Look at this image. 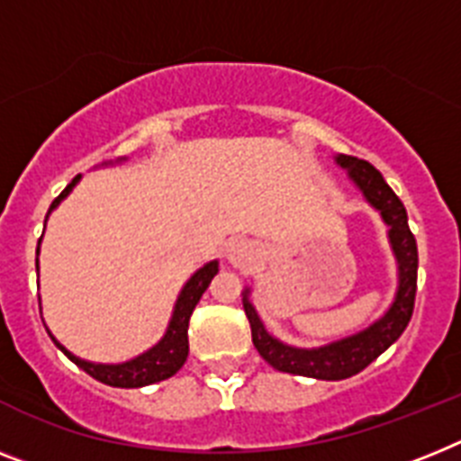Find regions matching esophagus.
<instances>
[{
  "label": "esophagus",
  "mask_w": 461,
  "mask_h": 461,
  "mask_svg": "<svg viewBox=\"0 0 461 461\" xmlns=\"http://www.w3.org/2000/svg\"><path fill=\"white\" fill-rule=\"evenodd\" d=\"M255 246L250 241H243V239H237V241L230 243V249H227V262L234 267H249L250 262L255 260Z\"/></svg>",
  "instance_id": "34e87169"
}]
</instances>
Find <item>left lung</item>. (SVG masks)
Instances as JSON below:
<instances>
[{"label":"left lung","instance_id":"1","mask_svg":"<svg viewBox=\"0 0 461 461\" xmlns=\"http://www.w3.org/2000/svg\"><path fill=\"white\" fill-rule=\"evenodd\" d=\"M335 161L354 180L356 187L361 189L370 206L380 211L382 220L389 227L386 234H389L393 258L398 262V288L392 307L366 330L338 339V342L314 347V349H300V347L284 344L267 332L265 323L250 303V288L243 290V309L249 316L255 349L260 351L262 358L272 368L281 373L314 377V380H347L351 375L368 368L377 356L384 354L403 335L415 309L417 293V241L408 227L405 206L373 164L363 158L347 157V154H338Z\"/></svg>","mask_w":461,"mask_h":461}]
</instances>
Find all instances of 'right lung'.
I'll list each match as a JSON object with an SVG mask.
<instances>
[{
  "label": "right lung",
  "instance_id": "add662e5",
  "mask_svg": "<svg viewBox=\"0 0 461 461\" xmlns=\"http://www.w3.org/2000/svg\"><path fill=\"white\" fill-rule=\"evenodd\" d=\"M79 177L77 176L68 187L63 189V194L58 196L56 201L51 203L49 212L65 199V196L72 192L77 183H79ZM49 218V215H46ZM37 255H40V249H37ZM37 269H40V260H37ZM218 274V260L208 262L199 269V272L192 274L187 284L183 285L180 290V295L176 300V307H173V316L168 321V328H166V335L154 344L152 349H147L145 354L135 356L131 361L126 363H91V361H84L79 356L69 354L65 349L63 344L58 342L53 338L49 328L46 332L51 335V339L56 342V347L68 356L69 361L77 363L84 373H88L93 380L103 382V384H110V386H119V389H138V386H147V384H154V382H161V380H168L177 370L183 368L185 361H187V354H189V339H187V328H189V316L194 312V307L199 304L201 295L206 293V288L211 285L212 276Z\"/></svg>",
  "mask_w": 461,
  "mask_h": 461
}]
</instances>
